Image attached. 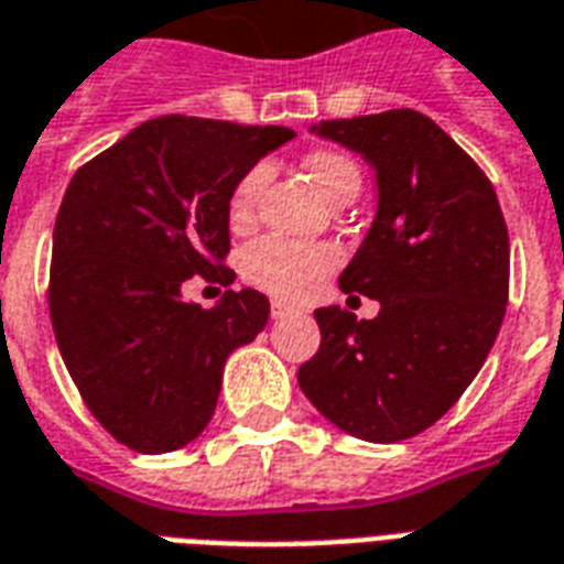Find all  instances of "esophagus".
I'll use <instances>...</instances> for the list:
<instances>
[{
    "mask_svg": "<svg viewBox=\"0 0 564 564\" xmlns=\"http://www.w3.org/2000/svg\"><path fill=\"white\" fill-rule=\"evenodd\" d=\"M290 314H293V311H290L286 304L271 302V319H286V316H290Z\"/></svg>",
    "mask_w": 564,
    "mask_h": 564,
    "instance_id": "obj_1",
    "label": "esophagus"
}]
</instances>
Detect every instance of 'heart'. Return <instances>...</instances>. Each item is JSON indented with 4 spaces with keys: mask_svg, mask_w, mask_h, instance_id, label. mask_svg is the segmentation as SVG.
I'll list each match as a JSON object with an SVG mask.
<instances>
[{
    "mask_svg": "<svg viewBox=\"0 0 564 564\" xmlns=\"http://www.w3.org/2000/svg\"><path fill=\"white\" fill-rule=\"evenodd\" d=\"M304 170L323 191V197L332 203L344 197L346 191L361 187L358 166L346 154L332 152V149H316L307 154ZM265 182H269V164H253L241 173L227 199L229 227L245 229L253 220L257 199H260ZM335 262L337 250L328 245L265 236L241 253V274L250 286H257L262 293L283 299V302H299L314 293L325 278V271H332Z\"/></svg>",
    "mask_w": 564,
    "mask_h": 564,
    "instance_id": "1",
    "label": "heart"
}]
</instances>
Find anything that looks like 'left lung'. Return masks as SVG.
<instances>
[{"label": "left lung", "mask_w": 564, "mask_h": 564, "mask_svg": "<svg viewBox=\"0 0 564 564\" xmlns=\"http://www.w3.org/2000/svg\"><path fill=\"white\" fill-rule=\"evenodd\" d=\"M377 170V218L340 274L373 319L319 307L304 398L349 436L400 442L452 410L490 352L508 304V227L490 178L415 110L311 128Z\"/></svg>", "instance_id": "left-lung-1"}]
</instances>
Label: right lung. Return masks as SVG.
Listing matches in <instances>:
<instances>
[{"label": "right lung", "instance_id": "1", "mask_svg": "<svg viewBox=\"0 0 564 564\" xmlns=\"http://www.w3.org/2000/svg\"><path fill=\"white\" fill-rule=\"evenodd\" d=\"M278 124L158 116L83 164L53 229L50 319L95 419L143 454L176 452L215 415L224 365L269 323V299H182L187 278L227 286V199L290 143Z\"/></svg>", "mask_w": 564, "mask_h": 564}]
</instances>
